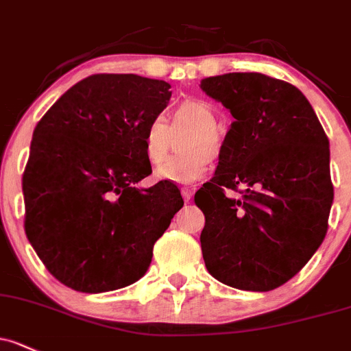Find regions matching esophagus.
Here are the masks:
<instances>
[{
    "mask_svg": "<svg viewBox=\"0 0 351 351\" xmlns=\"http://www.w3.org/2000/svg\"><path fill=\"white\" fill-rule=\"evenodd\" d=\"M193 193H195L193 186H183L182 188V195H183V200L185 202H190L191 197H193Z\"/></svg>",
    "mask_w": 351,
    "mask_h": 351,
    "instance_id": "obj_1",
    "label": "esophagus"
}]
</instances>
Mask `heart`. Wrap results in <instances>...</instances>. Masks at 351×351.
Masks as SVG:
<instances>
[{
    "label": "heart",
    "mask_w": 351,
    "mask_h": 351,
    "mask_svg": "<svg viewBox=\"0 0 351 351\" xmlns=\"http://www.w3.org/2000/svg\"><path fill=\"white\" fill-rule=\"evenodd\" d=\"M175 126L193 128L186 138L183 151L186 154L171 158L161 165L169 151V128L161 116L147 123L143 134V154L149 165L158 166L154 176L161 182L195 183L204 178L210 166L209 154L219 156L222 141L217 132V112L208 102L188 99L173 112Z\"/></svg>",
    "instance_id": "obj_1"
}]
</instances>
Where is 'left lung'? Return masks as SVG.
Returning a JSON list of instances; mask_svg holds the SVG:
<instances>
[{
    "instance_id": "8db88e82",
    "label": "left lung",
    "mask_w": 351,
    "mask_h": 351,
    "mask_svg": "<svg viewBox=\"0 0 351 351\" xmlns=\"http://www.w3.org/2000/svg\"><path fill=\"white\" fill-rule=\"evenodd\" d=\"M200 87L235 119L215 175L195 193L205 215V265L227 286L276 289L326 235L333 204L328 136L289 82L234 72L204 79Z\"/></svg>"
}]
</instances>
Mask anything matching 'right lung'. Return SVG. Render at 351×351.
I'll return each instance as SVG.
<instances>
[{"mask_svg": "<svg viewBox=\"0 0 351 351\" xmlns=\"http://www.w3.org/2000/svg\"><path fill=\"white\" fill-rule=\"evenodd\" d=\"M169 97L165 80L95 73L36 124L23 173L25 232L67 287L104 293L138 281L183 206L171 182L136 188L151 175L143 134Z\"/></svg>", "mask_w": 351, "mask_h": 351, "instance_id": "1", "label": "right lung"}]
</instances>
